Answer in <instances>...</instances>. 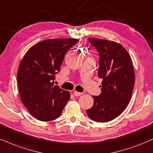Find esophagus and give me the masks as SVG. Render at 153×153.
<instances>
[{
	"mask_svg": "<svg viewBox=\"0 0 153 153\" xmlns=\"http://www.w3.org/2000/svg\"><path fill=\"white\" fill-rule=\"evenodd\" d=\"M82 94V93H79V92H77V91H75L74 93H73V95H75V96H80V95H81Z\"/></svg>",
	"mask_w": 153,
	"mask_h": 153,
	"instance_id": "34e87169",
	"label": "esophagus"
}]
</instances>
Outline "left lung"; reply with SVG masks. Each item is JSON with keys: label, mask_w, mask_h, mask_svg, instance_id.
Returning a JSON list of instances; mask_svg holds the SVG:
<instances>
[{"label": "left lung", "mask_w": 153, "mask_h": 153, "mask_svg": "<svg viewBox=\"0 0 153 153\" xmlns=\"http://www.w3.org/2000/svg\"><path fill=\"white\" fill-rule=\"evenodd\" d=\"M99 53L98 75L102 80L98 96L93 95L94 104L87 110L93 120L105 123L118 116L126 109L132 97L135 71L127 50L115 41L88 38Z\"/></svg>", "instance_id": "obj_1"}]
</instances>
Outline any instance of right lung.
Instances as JSON below:
<instances>
[{
  "label": "right lung",
  "instance_id": "1",
  "mask_svg": "<svg viewBox=\"0 0 153 153\" xmlns=\"http://www.w3.org/2000/svg\"><path fill=\"white\" fill-rule=\"evenodd\" d=\"M78 42L76 38L42 40L27 51L20 62L17 80L20 97L35 118L51 121L61 115L70 93L54 85L55 75L68 50Z\"/></svg>",
  "mask_w": 153,
  "mask_h": 153
}]
</instances>
